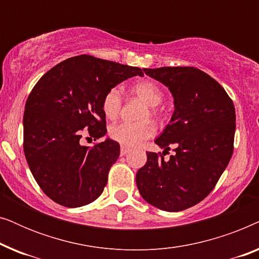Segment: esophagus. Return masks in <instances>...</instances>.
Segmentation results:
<instances>
[{
    "label": "esophagus",
    "instance_id": "1",
    "mask_svg": "<svg viewBox=\"0 0 259 259\" xmlns=\"http://www.w3.org/2000/svg\"><path fill=\"white\" fill-rule=\"evenodd\" d=\"M131 150L128 147H126V146H121V148H120V155H125V154H127Z\"/></svg>",
    "mask_w": 259,
    "mask_h": 259
}]
</instances>
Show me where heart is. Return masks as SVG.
Returning a JSON list of instances; mask_svg holds the SVG:
<instances>
[{
	"label": "heart",
	"mask_w": 259,
	"mask_h": 259,
	"mask_svg": "<svg viewBox=\"0 0 259 259\" xmlns=\"http://www.w3.org/2000/svg\"><path fill=\"white\" fill-rule=\"evenodd\" d=\"M132 94L140 99L144 104L147 105V111H144L141 119H146L148 115L157 116L158 111L155 109L158 105L161 104L162 92L160 87L153 81L144 80L134 84L132 87ZM122 107V98L118 88H112L105 94L102 99V112L108 119H115L119 115L120 109ZM155 132L154 125L148 120L131 123L119 122L112 125L108 130V134L116 143L123 146L133 147L143 143L144 140L150 139Z\"/></svg>",
	"instance_id": "1"
}]
</instances>
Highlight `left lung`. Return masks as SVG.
<instances>
[{"label": "left lung", "mask_w": 259, "mask_h": 259, "mask_svg": "<svg viewBox=\"0 0 259 259\" xmlns=\"http://www.w3.org/2000/svg\"><path fill=\"white\" fill-rule=\"evenodd\" d=\"M143 70L173 97L175 112L154 143L164 152L175 144L176 153L165 161L161 154L147 152L146 164L137 172L138 190L160 210H186L213 190L232 157L235 106L217 81L194 67Z\"/></svg>", "instance_id": "obj_1"}]
</instances>
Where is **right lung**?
I'll return each mask as SVG.
<instances>
[{
    "label": "right lung",
    "mask_w": 259,
    "mask_h": 259,
    "mask_svg": "<svg viewBox=\"0 0 259 259\" xmlns=\"http://www.w3.org/2000/svg\"><path fill=\"white\" fill-rule=\"evenodd\" d=\"M138 67L91 55L67 59L49 69L30 92L23 115V150L41 190L55 203L80 207L104 191L120 146L107 138L93 147L80 144L83 128L100 139L107 133L102 99Z\"/></svg>",
    "instance_id": "obj_1"
}]
</instances>
